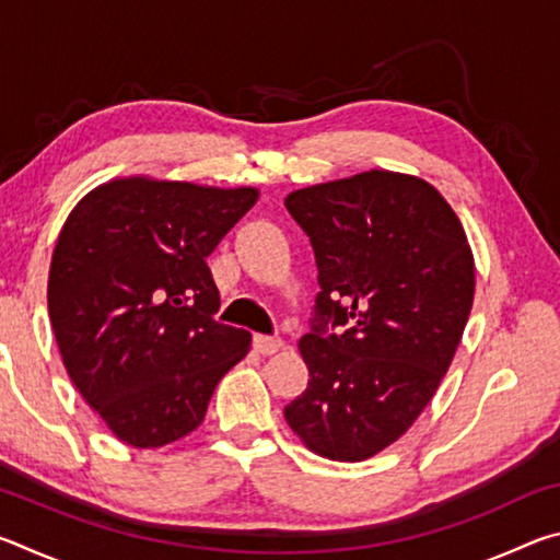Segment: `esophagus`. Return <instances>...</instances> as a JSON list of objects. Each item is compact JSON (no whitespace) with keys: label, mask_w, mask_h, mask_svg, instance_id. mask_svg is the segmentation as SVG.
I'll return each instance as SVG.
<instances>
[{"label":"esophagus","mask_w":560,"mask_h":560,"mask_svg":"<svg viewBox=\"0 0 560 560\" xmlns=\"http://www.w3.org/2000/svg\"><path fill=\"white\" fill-rule=\"evenodd\" d=\"M254 348H257L261 355H273L283 348V340L271 336H254Z\"/></svg>","instance_id":"34e87169"}]
</instances>
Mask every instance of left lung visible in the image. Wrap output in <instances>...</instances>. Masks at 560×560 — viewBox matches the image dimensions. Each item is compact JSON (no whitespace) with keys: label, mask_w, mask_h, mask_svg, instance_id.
Wrapping results in <instances>:
<instances>
[{"label":"left lung","mask_w":560,"mask_h":560,"mask_svg":"<svg viewBox=\"0 0 560 560\" xmlns=\"http://www.w3.org/2000/svg\"><path fill=\"white\" fill-rule=\"evenodd\" d=\"M314 244V330L299 340L308 387L287 422L311 452L363 462L412 428L467 326L477 273L457 212L428 179L368 170L293 189ZM346 325L326 335L327 324Z\"/></svg>","instance_id":"obj_1"}]
</instances>
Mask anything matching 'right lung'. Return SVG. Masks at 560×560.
Returning a JSON list of instances; mask_svg holds the SVG:
<instances>
[{
  "mask_svg": "<svg viewBox=\"0 0 560 560\" xmlns=\"http://www.w3.org/2000/svg\"><path fill=\"white\" fill-rule=\"evenodd\" d=\"M259 200L257 187L113 177L66 217L49 318L66 373L108 430L158 450L200 428L252 334L214 320L207 257Z\"/></svg>",
  "mask_w": 560,
  "mask_h": 560,
  "instance_id": "right-lung-1",
  "label": "right lung"
}]
</instances>
